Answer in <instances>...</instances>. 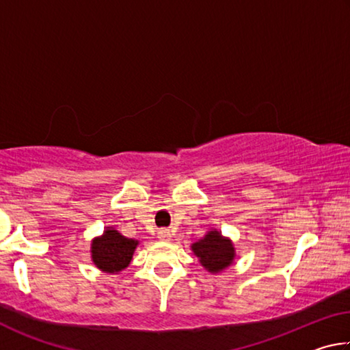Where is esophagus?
Instances as JSON below:
<instances>
[{
  "label": "esophagus",
  "instance_id": "obj_1",
  "mask_svg": "<svg viewBox=\"0 0 350 350\" xmlns=\"http://www.w3.org/2000/svg\"><path fill=\"white\" fill-rule=\"evenodd\" d=\"M157 236H159V239H161V241H170L171 239V232H170V230H161V232L157 233Z\"/></svg>",
  "mask_w": 350,
  "mask_h": 350
}]
</instances>
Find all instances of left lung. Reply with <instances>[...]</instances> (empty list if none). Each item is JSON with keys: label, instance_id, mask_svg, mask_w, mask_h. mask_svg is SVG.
Wrapping results in <instances>:
<instances>
[{"label": "left lung", "instance_id": "obj_1", "mask_svg": "<svg viewBox=\"0 0 350 350\" xmlns=\"http://www.w3.org/2000/svg\"><path fill=\"white\" fill-rule=\"evenodd\" d=\"M191 252L194 256H198L199 264L213 275H217L228 269L236 259L233 241L225 238L217 228L206 232L202 239L191 244Z\"/></svg>", "mask_w": 350, "mask_h": 350}]
</instances>
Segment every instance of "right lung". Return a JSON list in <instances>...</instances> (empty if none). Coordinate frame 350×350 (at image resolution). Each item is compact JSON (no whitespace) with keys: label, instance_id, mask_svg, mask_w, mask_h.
<instances>
[{"label":"right lung","instance_id":"right-lung-1","mask_svg":"<svg viewBox=\"0 0 350 350\" xmlns=\"http://www.w3.org/2000/svg\"><path fill=\"white\" fill-rule=\"evenodd\" d=\"M137 245V239L126 238L111 225L91 241V260L103 273L116 275L131 264Z\"/></svg>","mask_w":350,"mask_h":350}]
</instances>
